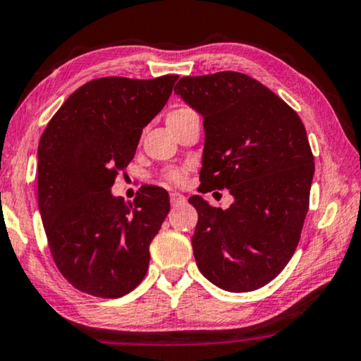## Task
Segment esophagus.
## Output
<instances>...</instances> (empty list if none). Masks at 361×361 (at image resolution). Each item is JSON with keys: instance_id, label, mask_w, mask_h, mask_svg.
<instances>
[{"instance_id": "34e87169", "label": "esophagus", "mask_w": 361, "mask_h": 361, "mask_svg": "<svg viewBox=\"0 0 361 361\" xmlns=\"http://www.w3.org/2000/svg\"><path fill=\"white\" fill-rule=\"evenodd\" d=\"M170 202L171 206H178L183 204V202H186V197L180 195V192H170Z\"/></svg>"}]
</instances>
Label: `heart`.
<instances>
[{
  "label": "heart",
  "mask_w": 361,
  "mask_h": 361,
  "mask_svg": "<svg viewBox=\"0 0 361 361\" xmlns=\"http://www.w3.org/2000/svg\"><path fill=\"white\" fill-rule=\"evenodd\" d=\"M191 114H195V111L191 108H186V106H181V108H176L171 111V113H169V116H166V123H175V121L185 119ZM188 173H190V169H188V166H171V169H166L164 173H161V178H164V181L170 183V185L181 186L183 183L186 181Z\"/></svg>",
  "instance_id": "b5f03b06"
}]
</instances>
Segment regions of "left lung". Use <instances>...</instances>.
I'll return each mask as SVG.
<instances>
[{
  "label": "left lung",
  "instance_id": "8db88e82",
  "mask_svg": "<svg viewBox=\"0 0 361 361\" xmlns=\"http://www.w3.org/2000/svg\"><path fill=\"white\" fill-rule=\"evenodd\" d=\"M175 93L204 119L201 192L233 196L229 209L190 197L197 268L231 293L265 286L291 260L309 209L314 155L302 121L245 73L183 77Z\"/></svg>",
  "mask_w": 361,
  "mask_h": 361
}]
</instances>
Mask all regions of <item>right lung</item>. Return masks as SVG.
Masks as SVG:
<instances>
[{
  "label": "right lung",
  "mask_w": 361,
  "mask_h": 361,
  "mask_svg": "<svg viewBox=\"0 0 361 361\" xmlns=\"http://www.w3.org/2000/svg\"><path fill=\"white\" fill-rule=\"evenodd\" d=\"M176 80H91L68 96L40 137L37 197L50 253L67 281L91 296H124L149 270L169 192L145 185L128 202L111 195V186Z\"/></svg>",
  "instance_id": "right-lung-1"
}]
</instances>
